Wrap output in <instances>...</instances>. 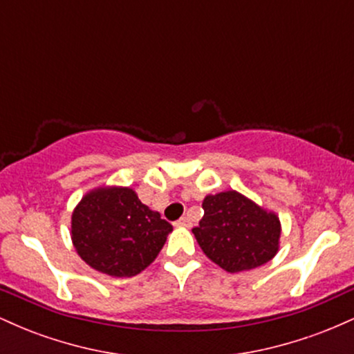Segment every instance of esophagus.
Segmentation results:
<instances>
[{
    "instance_id": "obj_1",
    "label": "esophagus",
    "mask_w": 354,
    "mask_h": 354,
    "mask_svg": "<svg viewBox=\"0 0 354 354\" xmlns=\"http://www.w3.org/2000/svg\"><path fill=\"white\" fill-rule=\"evenodd\" d=\"M176 226H183V228H189L191 226V219L188 216H183L176 221Z\"/></svg>"
}]
</instances>
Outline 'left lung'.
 <instances>
[{"mask_svg":"<svg viewBox=\"0 0 354 354\" xmlns=\"http://www.w3.org/2000/svg\"><path fill=\"white\" fill-rule=\"evenodd\" d=\"M203 209L205 216L193 234L203 253L225 271L253 270L278 253L281 223L273 211L234 189L208 194Z\"/></svg>","mask_w":354,"mask_h":354,"instance_id":"8db88e82","label":"left lung"}]
</instances>
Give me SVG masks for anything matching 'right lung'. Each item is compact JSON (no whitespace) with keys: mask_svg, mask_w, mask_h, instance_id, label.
<instances>
[{"mask_svg":"<svg viewBox=\"0 0 354 354\" xmlns=\"http://www.w3.org/2000/svg\"><path fill=\"white\" fill-rule=\"evenodd\" d=\"M173 231L131 188L101 186L81 198L71 216V239L86 265L115 278L148 268Z\"/></svg>","mask_w":354,"mask_h":354,"instance_id":"1","label":"right lung"}]
</instances>
